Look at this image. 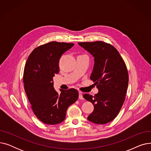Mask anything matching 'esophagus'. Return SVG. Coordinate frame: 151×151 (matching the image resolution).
<instances>
[{
	"label": "esophagus",
	"instance_id": "1",
	"mask_svg": "<svg viewBox=\"0 0 151 151\" xmlns=\"http://www.w3.org/2000/svg\"><path fill=\"white\" fill-rule=\"evenodd\" d=\"M79 99H80V100H83L84 99V98L83 97V93L81 92H79Z\"/></svg>",
	"mask_w": 151,
	"mask_h": 151
}]
</instances>
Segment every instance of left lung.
<instances>
[{
    "instance_id": "1",
    "label": "left lung",
    "mask_w": 151,
    "mask_h": 151,
    "mask_svg": "<svg viewBox=\"0 0 151 151\" xmlns=\"http://www.w3.org/2000/svg\"><path fill=\"white\" fill-rule=\"evenodd\" d=\"M78 44L94 57L91 80L99 91L94 96L83 95L94 106L88 119L97 124L108 123L116 117L125 101L129 84L127 68L118 51L109 43L96 41Z\"/></svg>"
}]
</instances>
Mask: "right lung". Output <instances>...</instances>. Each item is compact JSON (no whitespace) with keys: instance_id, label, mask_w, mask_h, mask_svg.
<instances>
[{"instance_id":"right-lung-1","label":"right lung","mask_w":151,"mask_h":151,"mask_svg":"<svg viewBox=\"0 0 151 151\" xmlns=\"http://www.w3.org/2000/svg\"><path fill=\"white\" fill-rule=\"evenodd\" d=\"M74 43L51 42L32 51L26 61L23 75L24 90L31 108L42 122L55 125L65 119L68 107L78 100L75 89L61 91L53 88L52 78L59 72L61 55Z\"/></svg>"}]
</instances>
